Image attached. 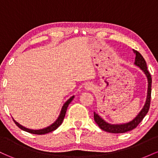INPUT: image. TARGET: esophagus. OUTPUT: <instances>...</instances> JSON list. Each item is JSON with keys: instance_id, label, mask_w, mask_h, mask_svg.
<instances>
[{"instance_id": "34e87169", "label": "esophagus", "mask_w": 158, "mask_h": 158, "mask_svg": "<svg viewBox=\"0 0 158 158\" xmlns=\"http://www.w3.org/2000/svg\"><path fill=\"white\" fill-rule=\"evenodd\" d=\"M85 89H86L87 90H90L93 89V85L90 84V83H88V84L85 85Z\"/></svg>"}]
</instances>
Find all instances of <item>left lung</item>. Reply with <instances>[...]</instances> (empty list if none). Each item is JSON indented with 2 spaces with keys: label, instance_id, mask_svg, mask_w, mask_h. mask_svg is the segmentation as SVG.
Returning a JSON list of instances; mask_svg holds the SVG:
<instances>
[{
  "label": "left lung",
  "instance_id": "1",
  "mask_svg": "<svg viewBox=\"0 0 158 158\" xmlns=\"http://www.w3.org/2000/svg\"><path fill=\"white\" fill-rule=\"evenodd\" d=\"M134 52L135 53V64L136 66L139 67V69L144 73L146 75L148 80V89H147V97H146V102L143 108L140 110L138 114L132 120L126 123H122V124H110V123H107L106 120H104L99 114L94 112V120L97 124L99 126V128L103 131L109 132V133H125V132L129 131L131 130H133L136 127L139 125V123L143 120L145 116L148 113L150 107V102H151V93H152V77L150 75L149 72L147 70V65L145 61L144 58L142 55L137 52V50H133Z\"/></svg>",
  "mask_w": 158,
  "mask_h": 158
}]
</instances>
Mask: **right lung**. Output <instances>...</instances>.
I'll return each instance as SVG.
<instances>
[{"mask_svg": "<svg viewBox=\"0 0 158 158\" xmlns=\"http://www.w3.org/2000/svg\"><path fill=\"white\" fill-rule=\"evenodd\" d=\"M73 98H74V96H72V97H70L69 99H68V100L65 102L64 104L63 105L62 108H61V110L60 111V114H59V117H58L57 119H56L55 122H54L53 123H52L50 126L46 127V128H42V129H39V130L30 129V128H25V127H23V126H21V125H20L19 123L16 122L14 119H13V121L15 122L16 126L19 127V128H21V129L23 130V131L29 132V133L34 134V135H44V134L50 133V132L54 131V130H56L58 127L61 126V124L62 123L63 120H64V118L65 117V114H66V111H67V108H68L69 104L72 102V100L73 99Z\"/></svg>", "mask_w": 158, "mask_h": 158, "instance_id": "add662e5", "label": "right lung"}]
</instances>
